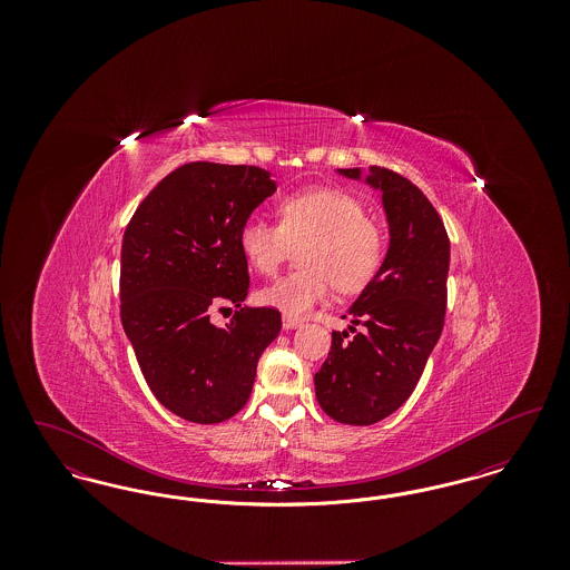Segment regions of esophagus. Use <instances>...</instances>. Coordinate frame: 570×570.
Masks as SVG:
<instances>
[{"instance_id": "34e87169", "label": "esophagus", "mask_w": 570, "mask_h": 570, "mask_svg": "<svg viewBox=\"0 0 570 570\" xmlns=\"http://www.w3.org/2000/svg\"><path fill=\"white\" fill-rule=\"evenodd\" d=\"M301 323H303V321H301V318H295V316H284V318H282V325H284L286 331L297 328V326H301Z\"/></svg>"}]
</instances>
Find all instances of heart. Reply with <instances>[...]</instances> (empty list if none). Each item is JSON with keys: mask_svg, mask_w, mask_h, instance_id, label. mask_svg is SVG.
<instances>
[{"mask_svg": "<svg viewBox=\"0 0 570 570\" xmlns=\"http://www.w3.org/2000/svg\"><path fill=\"white\" fill-rule=\"evenodd\" d=\"M279 226L249 217L242 226L239 245L252 269L272 275L291 254L301 249L305 272L291 273L265 286L261 303L303 316L325 301L331 284L342 293L365 286L382 258L380 226L365 216L358 198L337 188H307L286 194L277 203Z\"/></svg>", "mask_w": 570, "mask_h": 570, "instance_id": "heart-1", "label": "heart"}]
</instances>
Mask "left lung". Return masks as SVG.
<instances>
[{
  "mask_svg": "<svg viewBox=\"0 0 570 570\" xmlns=\"http://www.w3.org/2000/svg\"><path fill=\"white\" fill-rule=\"evenodd\" d=\"M337 173L363 179L361 168ZM365 184L382 194L389 249L348 309L353 337L333 331L328 356L314 376L318 404L346 425L379 423L412 395L444 326L451 261L444 224L412 181L370 166ZM356 324L364 331L356 332Z\"/></svg>",
  "mask_w": 570,
  "mask_h": 570,
  "instance_id": "1",
  "label": "left lung"
}]
</instances>
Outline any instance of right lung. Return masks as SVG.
<instances>
[{
	"instance_id": "right-lung-1",
	"label": "right lung",
	"mask_w": 570,
	"mask_h": 570,
	"mask_svg": "<svg viewBox=\"0 0 570 570\" xmlns=\"http://www.w3.org/2000/svg\"><path fill=\"white\" fill-rule=\"evenodd\" d=\"M275 191L245 164L179 166L147 194L121 244V325L151 393L191 423H222L245 406L263 351L282 328L273 307H242L249 273L239 233ZM237 306L226 327L214 308Z\"/></svg>"
}]
</instances>
